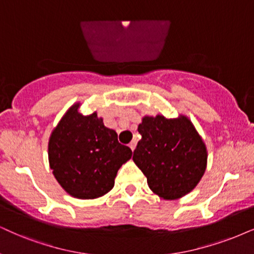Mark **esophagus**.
<instances>
[{"instance_id": "34e87169", "label": "esophagus", "mask_w": 254, "mask_h": 254, "mask_svg": "<svg viewBox=\"0 0 254 254\" xmlns=\"http://www.w3.org/2000/svg\"><path fill=\"white\" fill-rule=\"evenodd\" d=\"M136 145H137V143H136V142H134V140H132V142H131V143H130V145H129V146H130V149L133 151L134 149H136Z\"/></svg>"}]
</instances>
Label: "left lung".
Masks as SVG:
<instances>
[{
  "label": "left lung",
  "mask_w": 254,
  "mask_h": 254,
  "mask_svg": "<svg viewBox=\"0 0 254 254\" xmlns=\"http://www.w3.org/2000/svg\"><path fill=\"white\" fill-rule=\"evenodd\" d=\"M142 139L133 162L142 170L151 191L166 200L190 193L204 176L207 151L192 122L178 118L143 117L138 125Z\"/></svg>",
  "instance_id": "obj_1"
}]
</instances>
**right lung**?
<instances>
[{"instance_id": "obj_1", "label": "right lung", "mask_w": 254, "mask_h": 254, "mask_svg": "<svg viewBox=\"0 0 254 254\" xmlns=\"http://www.w3.org/2000/svg\"><path fill=\"white\" fill-rule=\"evenodd\" d=\"M75 103L50 134L48 157L59 184L72 197L95 199L114 188L117 171L132 156L97 112L83 116Z\"/></svg>"}]
</instances>
